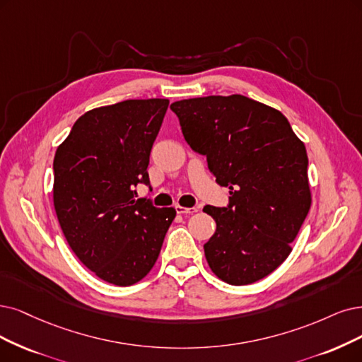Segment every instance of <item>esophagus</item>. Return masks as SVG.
<instances>
[{
	"label": "esophagus",
	"instance_id": "obj_1",
	"mask_svg": "<svg viewBox=\"0 0 362 362\" xmlns=\"http://www.w3.org/2000/svg\"><path fill=\"white\" fill-rule=\"evenodd\" d=\"M174 209H176V211L179 213V215H194V213L198 211L197 207H183V206H179V204L174 207Z\"/></svg>",
	"mask_w": 362,
	"mask_h": 362
}]
</instances>
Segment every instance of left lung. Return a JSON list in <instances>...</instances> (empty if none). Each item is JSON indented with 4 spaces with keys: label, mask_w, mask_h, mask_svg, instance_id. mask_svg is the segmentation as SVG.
I'll list each match as a JSON object with an SVG mask.
<instances>
[{
    "label": "left lung",
    "mask_w": 362,
    "mask_h": 362,
    "mask_svg": "<svg viewBox=\"0 0 362 362\" xmlns=\"http://www.w3.org/2000/svg\"><path fill=\"white\" fill-rule=\"evenodd\" d=\"M170 109L186 143L230 189L228 206L203 209L216 222L204 245L211 272L235 286L269 276L288 258L310 210L304 143L279 110L238 93L182 100Z\"/></svg>",
    "instance_id": "obj_1"
}]
</instances>
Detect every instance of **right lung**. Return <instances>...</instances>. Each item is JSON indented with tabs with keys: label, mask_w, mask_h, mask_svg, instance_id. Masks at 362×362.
Wrapping results in <instances>:
<instances>
[{
	"label": "right lung",
	"mask_w": 362,
	"mask_h": 362,
	"mask_svg": "<svg viewBox=\"0 0 362 362\" xmlns=\"http://www.w3.org/2000/svg\"><path fill=\"white\" fill-rule=\"evenodd\" d=\"M168 100H127L80 116L53 159V206L83 265L104 282L137 284L155 265L176 210L134 198Z\"/></svg>",
	"instance_id": "obj_1"
}]
</instances>
